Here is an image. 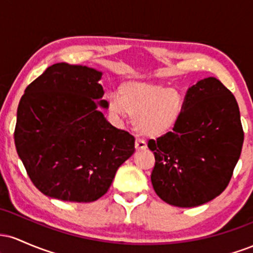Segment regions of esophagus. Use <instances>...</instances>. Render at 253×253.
<instances>
[{
    "mask_svg": "<svg viewBox=\"0 0 253 253\" xmlns=\"http://www.w3.org/2000/svg\"><path fill=\"white\" fill-rule=\"evenodd\" d=\"M147 149V145L145 143L144 140H141V139H136L135 140V150L136 151H143V150H146Z\"/></svg>",
    "mask_w": 253,
    "mask_h": 253,
    "instance_id": "34e87169",
    "label": "esophagus"
}]
</instances>
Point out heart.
I'll use <instances>...</instances> for the list:
<instances>
[{
    "label": "heart",
    "instance_id": "b5f03b06",
    "mask_svg": "<svg viewBox=\"0 0 253 253\" xmlns=\"http://www.w3.org/2000/svg\"><path fill=\"white\" fill-rule=\"evenodd\" d=\"M184 100L169 86L129 81L119 88V96L108 97V110L118 117L128 115L135 130L147 138H161L172 132L181 120Z\"/></svg>",
    "mask_w": 253,
    "mask_h": 253
}]
</instances>
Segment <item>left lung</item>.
Returning a JSON list of instances; mask_svg holds the SVG:
<instances>
[{
	"mask_svg": "<svg viewBox=\"0 0 253 253\" xmlns=\"http://www.w3.org/2000/svg\"><path fill=\"white\" fill-rule=\"evenodd\" d=\"M243 143L236 97L215 77L199 81L188 89L176 128L147 144L156 159L153 189L176 207L210 202L228 185Z\"/></svg>",
	"mask_w": 253,
	"mask_h": 253,
	"instance_id": "left-lung-1",
	"label": "left lung"
}]
</instances>
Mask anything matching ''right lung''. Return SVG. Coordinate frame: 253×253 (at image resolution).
Masks as SVG:
<instances>
[{
  "instance_id": "right-lung-1",
  "label": "right lung",
  "mask_w": 253,
  "mask_h": 253,
  "mask_svg": "<svg viewBox=\"0 0 253 253\" xmlns=\"http://www.w3.org/2000/svg\"><path fill=\"white\" fill-rule=\"evenodd\" d=\"M102 72L57 63L25 90L17 107L15 147L43 195L92 202L109 189L117 170L134 153V136L118 129L98 107Z\"/></svg>"
}]
</instances>
